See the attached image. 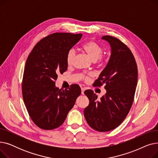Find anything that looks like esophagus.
<instances>
[{
    "instance_id": "esophagus-1",
    "label": "esophagus",
    "mask_w": 158,
    "mask_h": 158,
    "mask_svg": "<svg viewBox=\"0 0 158 158\" xmlns=\"http://www.w3.org/2000/svg\"><path fill=\"white\" fill-rule=\"evenodd\" d=\"M85 91V88H81V94L84 95Z\"/></svg>"
}]
</instances>
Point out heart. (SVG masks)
Instances as JSON below:
<instances>
[{"instance_id":"heart-1","label":"heart","mask_w":158,"mask_h":158,"mask_svg":"<svg viewBox=\"0 0 158 158\" xmlns=\"http://www.w3.org/2000/svg\"><path fill=\"white\" fill-rule=\"evenodd\" d=\"M82 48L92 61H97L100 64H104L106 61V57L102 55L103 52L102 48L98 44L95 43V41H88V42L82 45ZM75 56H76L75 50L73 48L70 49L68 52L67 55H66V63H67L68 65L70 66L72 64ZM92 76V74H89L88 76H86L85 74H79V77L80 79L87 82L89 81L90 77Z\"/></svg>"}]
</instances>
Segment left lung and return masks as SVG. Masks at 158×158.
<instances>
[{"instance_id":"8db88e82","label":"left lung","mask_w":158,"mask_h":158,"mask_svg":"<svg viewBox=\"0 0 158 158\" xmlns=\"http://www.w3.org/2000/svg\"><path fill=\"white\" fill-rule=\"evenodd\" d=\"M102 39L110 44L111 56L94 86L104 85L106 93L98 100L92 90H86L85 94L89 103L84 115L91 127L107 132L120 125L130 111L137 85L138 69L134 56L127 45L111 36H104Z\"/></svg>"}]
</instances>
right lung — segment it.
Segmentation results:
<instances>
[{
	"instance_id": "add662e5",
	"label": "right lung",
	"mask_w": 158,
	"mask_h": 158,
	"mask_svg": "<svg viewBox=\"0 0 158 158\" xmlns=\"http://www.w3.org/2000/svg\"><path fill=\"white\" fill-rule=\"evenodd\" d=\"M82 34L56 32L41 40L29 54L22 80L23 102L31 118L44 130L61 126L81 95L77 85L69 89L55 85L57 73L67 70L66 55Z\"/></svg>"
}]
</instances>
